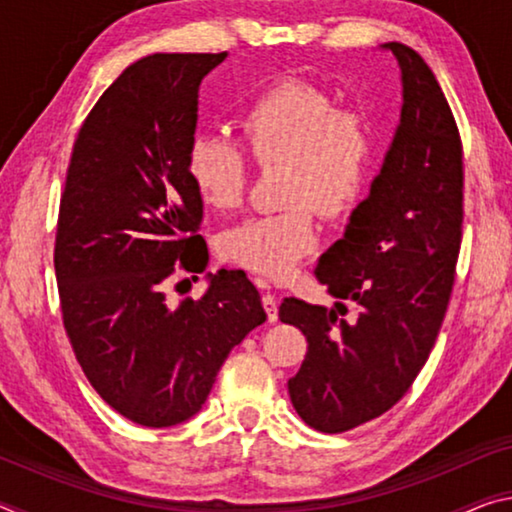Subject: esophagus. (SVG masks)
Listing matches in <instances>:
<instances>
[{
    "label": "esophagus",
    "mask_w": 512,
    "mask_h": 512,
    "mask_svg": "<svg viewBox=\"0 0 512 512\" xmlns=\"http://www.w3.org/2000/svg\"><path fill=\"white\" fill-rule=\"evenodd\" d=\"M262 305L266 309L268 320H271V323H275V320H277V300H275V296H271V293H264Z\"/></svg>",
    "instance_id": "esophagus-1"
}]
</instances>
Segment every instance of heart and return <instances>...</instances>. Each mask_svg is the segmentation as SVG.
<instances>
[{
    "instance_id": "b5f03b06",
    "label": "heart",
    "mask_w": 512,
    "mask_h": 512,
    "mask_svg": "<svg viewBox=\"0 0 512 512\" xmlns=\"http://www.w3.org/2000/svg\"><path fill=\"white\" fill-rule=\"evenodd\" d=\"M239 131L259 164H284V203L277 214L232 225L219 239L225 262L266 277H284L318 244L316 210L350 212L366 185L375 131L359 110H336L314 83L287 79L268 85L239 119ZM187 178L212 210L244 201L248 158L244 146L219 131L192 137Z\"/></svg>"
}]
</instances>
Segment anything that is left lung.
Instances as JSON below:
<instances>
[{
    "mask_svg": "<svg viewBox=\"0 0 512 512\" xmlns=\"http://www.w3.org/2000/svg\"><path fill=\"white\" fill-rule=\"evenodd\" d=\"M402 110L370 194L316 266L332 309L284 298L307 336L289 395L309 427L341 433L386 413L418 377L452 296L463 225V149L452 108L418 51L386 42ZM352 306V319H343Z\"/></svg>",
    "mask_w": 512,
    "mask_h": 512,
    "instance_id": "8db88e82",
    "label": "left lung"
}]
</instances>
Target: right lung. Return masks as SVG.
I'll use <instances>...</instances> for the list:
<instances>
[{"label":"right lung","mask_w":512,"mask_h":512,"mask_svg":"<svg viewBox=\"0 0 512 512\" xmlns=\"http://www.w3.org/2000/svg\"><path fill=\"white\" fill-rule=\"evenodd\" d=\"M225 58L128 65L81 126L60 198L54 266L67 336L94 391L142 427L194 418L230 350L266 320L241 271L207 275L198 300L171 305L164 293L173 273H203L210 259L185 162L198 90Z\"/></svg>","instance_id":"add662e5"}]
</instances>
